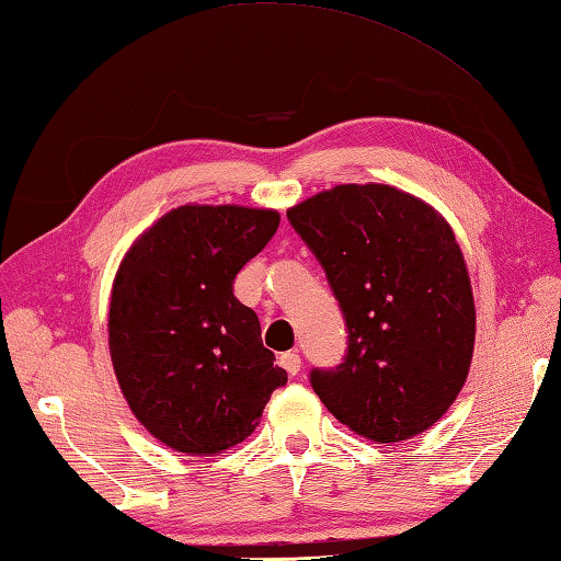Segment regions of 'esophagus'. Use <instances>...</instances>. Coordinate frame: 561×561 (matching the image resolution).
<instances>
[{"label": "esophagus", "mask_w": 561, "mask_h": 561, "mask_svg": "<svg viewBox=\"0 0 561 561\" xmlns=\"http://www.w3.org/2000/svg\"><path fill=\"white\" fill-rule=\"evenodd\" d=\"M279 365L284 370H287L289 375H297L299 370H301V358H299V353L297 351H287V353H282L279 355Z\"/></svg>", "instance_id": "esophagus-1"}]
</instances>
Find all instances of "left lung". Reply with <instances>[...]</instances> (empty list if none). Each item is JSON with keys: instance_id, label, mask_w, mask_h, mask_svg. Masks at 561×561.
I'll return each mask as SVG.
<instances>
[{"instance_id": "obj_1", "label": "left lung", "mask_w": 561, "mask_h": 561, "mask_svg": "<svg viewBox=\"0 0 561 561\" xmlns=\"http://www.w3.org/2000/svg\"><path fill=\"white\" fill-rule=\"evenodd\" d=\"M287 218L321 262L348 325V353L311 385L335 420L378 444L434 426L468 378L471 277L449 222L387 183H341Z\"/></svg>"}]
</instances>
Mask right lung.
<instances>
[{
	"instance_id": "1",
	"label": "right lung",
	"mask_w": 561,
	"mask_h": 561,
	"mask_svg": "<svg viewBox=\"0 0 561 561\" xmlns=\"http://www.w3.org/2000/svg\"><path fill=\"white\" fill-rule=\"evenodd\" d=\"M279 228V213L179 206L131 242L112 282L107 343L119 390L164 446L213 456L245 442L287 382L236 274Z\"/></svg>"
}]
</instances>
